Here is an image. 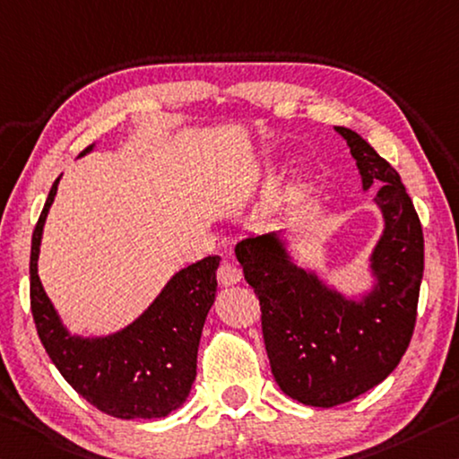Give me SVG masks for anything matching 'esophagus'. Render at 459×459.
I'll return each mask as SVG.
<instances>
[{
  "label": "esophagus",
  "mask_w": 459,
  "mask_h": 459,
  "mask_svg": "<svg viewBox=\"0 0 459 459\" xmlns=\"http://www.w3.org/2000/svg\"><path fill=\"white\" fill-rule=\"evenodd\" d=\"M218 281H221V286H232V283L241 281V267L235 261H222L218 267Z\"/></svg>",
  "instance_id": "1"
}]
</instances>
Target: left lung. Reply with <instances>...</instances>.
Here are the masks:
<instances>
[{
  "mask_svg": "<svg viewBox=\"0 0 459 459\" xmlns=\"http://www.w3.org/2000/svg\"><path fill=\"white\" fill-rule=\"evenodd\" d=\"M363 192L376 194L384 230L369 255L374 283L349 298L315 269L300 267L283 230L249 235L237 245L245 280L261 304V329L280 390L308 406L349 403L394 372L411 343L425 267L423 229L398 171L345 126Z\"/></svg>",
  "mask_w": 459,
  "mask_h": 459,
  "instance_id": "8db88e82",
  "label": "left lung"
}]
</instances>
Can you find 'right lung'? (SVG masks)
I'll use <instances>...</instances> for the list:
<instances>
[{"label":"right lung","instance_id":"right-lung-1","mask_svg":"<svg viewBox=\"0 0 459 459\" xmlns=\"http://www.w3.org/2000/svg\"><path fill=\"white\" fill-rule=\"evenodd\" d=\"M93 149L87 147L85 152ZM61 178L50 187L32 232L30 307L48 358L71 388L116 419H161L190 396L198 345L216 298L218 255L187 265L125 329L82 337L69 333L39 278L42 230Z\"/></svg>","mask_w":459,"mask_h":459}]
</instances>
